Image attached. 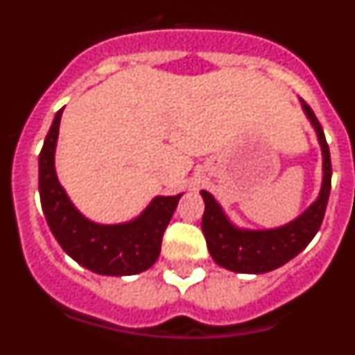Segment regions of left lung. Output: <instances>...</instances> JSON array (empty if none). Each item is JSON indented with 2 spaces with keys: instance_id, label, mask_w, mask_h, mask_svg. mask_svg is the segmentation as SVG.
<instances>
[{
  "instance_id": "left-lung-1",
  "label": "left lung",
  "mask_w": 355,
  "mask_h": 355,
  "mask_svg": "<svg viewBox=\"0 0 355 355\" xmlns=\"http://www.w3.org/2000/svg\"><path fill=\"white\" fill-rule=\"evenodd\" d=\"M302 106L307 117L311 119L324 153V184L315 205L297 220L268 231H241L225 218L220 206L216 205V200L208 192H200L206 205L202 215L206 245L215 263L227 270L240 274H265L275 270L306 249L322 225L331 193V153L315 112L306 103H302Z\"/></svg>"
}]
</instances>
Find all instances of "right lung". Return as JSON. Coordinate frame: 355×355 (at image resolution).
<instances>
[{
	"mask_svg": "<svg viewBox=\"0 0 355 355\" xmlns=\"http://www.w3.org/2000/svg\"><path fill=\"white\" fill-rule=\"evenodd\" d=\"M62 110L56 112L39 155L40 205L51 233L74 261L96 274L131 275L147 270L158 259L163 233L181 196L156 197L137 220L128 224L99 225L87 220L71 205L55 174Z\"/></svg>",
	"mask_w": 355,
	"mask_h": 355,
	"instance_id": "right-lung-1",
	"label": "right lung"
}]
</instances>
